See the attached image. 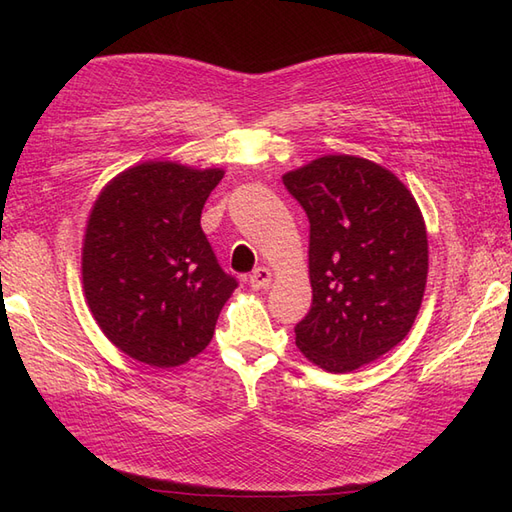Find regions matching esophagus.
<instances>
[{"instance_id":"obj_1","label":"esophagus","mask_w":512,"mask_h":512,"mask_svg":"<svg viewBox=\"0 0 512 512\" xmlns=\"http://www.w3.org/2000/svg\"><path fill=\"white\" fill-rule=\"evenodd\" d=\"M273 280V273L267 267H258L250 277H247V284H250L254 290H262V288H269Z\"/></svg>"}]
</instances>
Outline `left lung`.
I'll use <instances>...</instances> for the list:
<instances>
[{
  "label": "left lung",
  "mask_w": 512,
  "mask_h": 512,
  "mask_svg": "<svg viewBox=\"0 0 512 512\" xmlns=\"http://www.w3.org/2000/svg\"><path fill=\"white\" fill-rule=\"evenodd\" d=\"M309 220L312 309L297 348L331 374L359 369L404 339L423 303V213L389 168L335 153L282 177Z\"/></svg>",
  "instance_id": "1"
}]
</instances>
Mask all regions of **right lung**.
I'll list each match as a JSON object with an SVG mask.
<instances>
[{
  "instance_id": "obj_1",
  "label": "right lung",
  "mask_w": 512,
  "mask_h": 512,
  "mask_svg": "<svg viewBox=\"0 0 512 512\" xmlns=\"http://www.w3.org/2000/svg\"><path fill=\"white\" fill-rule=\"evenodd\" d=\"M222 168L149 160L108 181L89 211L81 273L98 327L130 359L179 367L203 352L237 282L200 228Z\"/></svg>"
}]
</instances>
